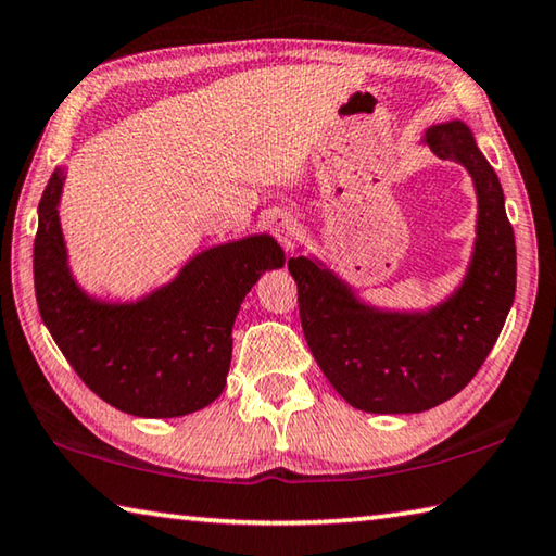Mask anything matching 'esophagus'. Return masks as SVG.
<instances>
[{"label": "esophagus", "mask_w": 556, "mask_h": 556, "mask_svg": "<svg viewBox=\"0 0 556 556\" xmlns=\"http://www.w3.org/2000/svg\"><path fill=\"white\" fill-rule=\"evenodd\" d=\"M268 229H270L273 237H276L280 243H283V247H290V243L298 239V231H300L298 219L290 212H286V210H278V212L270 214Z\"/></svg>", "instance_id": "34e87169"}]
</instances>
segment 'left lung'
Returning a JSON list of instances; mask_svg holds the SVG:
<instances>
[{
    "mask_svg": "<svg viewBox=\"0 0 556 556\" xmlns=\"http://www.w3.org/2000/svg\"><path fill=\"white\" fill-rule=\"evenodd\" d=\"M425 143L469 170L479 214L462 286L425 313L366 305L323 261L298 256L300 319L309 352L344 401L364 413H425L479 371L515 298V237L503 188L464 122L430 126Z\"/></svg>",
    "mask_w": 556,
    "mask_h": 556,
    "instance_id": "8db88e82",
    "label": "left lung"
}]
</instances>
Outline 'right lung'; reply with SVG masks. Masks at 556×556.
<instances>
[{
    "label": "right lung",
    "instance_id": "add662e5",
    "mask_svg": "<svg viewBox=\"0 0 556 556\" xmlns=\"http://www.w3.org/2000/svg\"><path fill=\"white\" fill-rule=\"evenodd\" d=\"M65 170L55 168L38 202L34 283L38 313L67 364L92 393L136 417L202 410L227 386L231 327L263 270L286 253L268 233L204 249L168 286L134 303L87 295L67 266L58 217Z\"/></svg>",
    "mask_w": 556,
    "mask_h": 556
}]
</instances>
